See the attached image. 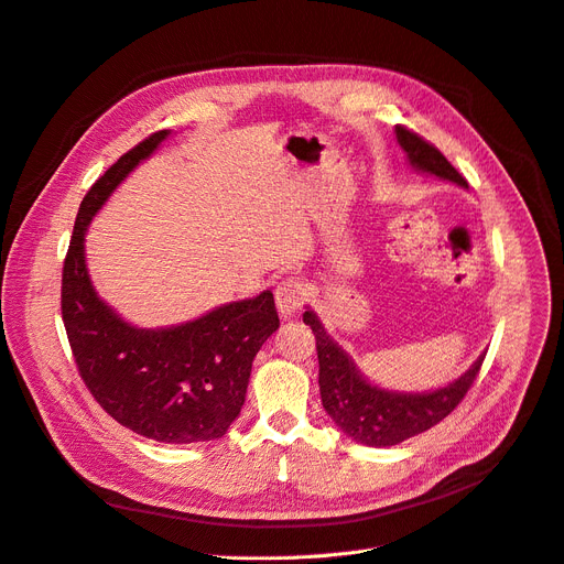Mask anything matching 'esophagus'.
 Masks as SVG:
<instances>
[{"mask_svg": "<svg viewBox=\"0 0 564 564\" xmlns=\"http://www.w3.org/2000/svg\"><path fill=\"white\" fill-rule=\"evenodd\" d=\"M274 299H276V308L281 317L288 319L294 313L302 311V306L308 302V285L302 279L290 276L276 285Z\"/></svg>", "mask_w": 564, "mask_h": 564, "instance_id": "esophagus-1", "label": "esophagus"}]
</instances>
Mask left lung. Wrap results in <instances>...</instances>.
Returning a JSON list of instances; mask_svg holds the SVG:
<instances>
[{"label": "left lung", "mask_w": 564, "mask_h": 564, "mask_svg": "<svg viewBox=\"0 0 564 564\" xmlns=\"http://www.w3.org/2000/svg\"><path fill=\"white\" fill-rule=\"evenodd\" d=\"M394 133L412 170L469 187L463 174L442 156L437 147L401 124ZM304 324L313 328L317 340L319 394L324 410L337 429L367 446H394L440 424L465 399L485 360V354H480L460 379L431 392L383 390L362 377L349 354L333 343V337L311 308L304 313Z\"/></svg>", "instance_id": "8db88e82"}]
</instances>
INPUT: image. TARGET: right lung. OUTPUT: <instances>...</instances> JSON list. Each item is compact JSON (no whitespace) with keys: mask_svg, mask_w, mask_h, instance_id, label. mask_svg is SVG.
Masks as SVG:
<instances>
[{"mask_svg":"<svg viewBox=\"0 0 564 564\" xmlns=\"http://www.w3.org/2000/svg\"><path fill=\"white\" fill-rule=\"evenodd\" d=\"M170 135H149L84 197L63 265L61 311L67 340L90 394L129 431L165 442L217 440L245 403L251 362L279 328L274 294L224 304L165 328H140L99 299L86 268V231L112 191Z\"/></svg>","mask_w":564,"mask_h":564,"instance_id":"add662e5","label":"right lung"}]
</instances>
